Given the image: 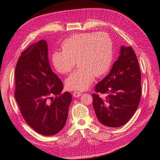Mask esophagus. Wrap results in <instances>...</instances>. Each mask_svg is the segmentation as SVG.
<instances>
[{
	"mask_svg": "<svg viewBox=\"0 0 160 160\" xmlns=\"http://www.w3.org/2000/svg\"><path fill=\"white\" fill-rule=\"evenodd\" d=\"M81 95H82V93L78 92V91H73V96L74 97H76V98L80 96Z\"/></svg>",
	"mask_w": 160,
	"mask_h": 160,
	"instance_id": "1",
	"label": "esophagus"
}]
</instances>
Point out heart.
Here are the masks:
<instances>
[{"mask_svg":"<svg viewBox=\"0 0 160 160\" xmlns=\"http://www.w3.org/2000/svg\"><path fill=\"white\" fill-rule=\"evenodd\" d=\"M62 51L52 55L53 67L62 74L70 73L77 60L79 68L66 80L70 89L83 91L89 88L96 77L107 73L113 62V43L107 33H76L63 40Z\"/></svg>","mask_w":160,"mask_h":160,"instance_id":"1","label":"heart"}]
</instances>
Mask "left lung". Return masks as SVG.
<instances>
[{
  "label": "left lung",
  "mask_w": 160,
  "mask_h": 160,
  "mask_svg": "<svg viewBox=\"0 0 160 160\" xmlns=\"http://www.w3.org/2000/svg\"><path fill=\"white\" fill-rule=\"evenodd\" d=\"M141 71L131 47L122 46L120 56L110 73L95 88L93 106L98 120L108 127L124 125L136 111L140 104ZM100 94H106L101 97Z\"/></svg>",
  "instance_id": "obj_1"
}]
</instances>
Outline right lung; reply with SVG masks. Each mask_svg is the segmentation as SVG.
Listing matches in <instances>:
<instances>
[{
    "mask_svg": "<svg viewBox=\"0 0 160 160\" xmlns=\"http://www.w3.org/2000/svg\"><path fill=\"white\" fill-rule=\"evenodd\" d=\"M15 85L16 100L29 127L46 136L62 130L72 97L69 92L61 93L63 84L51 69L45 40L21 53L16 67Z\"/></svg>",
    "mask_w": 160,
    "mask_h": 160,
    "instance_id": "obj_1",
    "label": "right lung"
}]
</instances>
